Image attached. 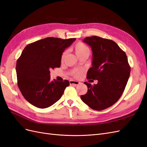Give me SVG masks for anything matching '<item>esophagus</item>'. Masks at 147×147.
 Returning a JSON list of instances; mask_svg holds the SVG:
<instances>
[{
    "mask_svg": "<svg viewBox=\"0 0 147 147\" xmlns=\"http://www.w3.org/2000/svg\"><path fill=\"white\" fill-rule=\"evenodd\" d=\"M69 83H70V85H75V86L78 85V84H80V82H79L74 81V80H70V81H69Z\"/></svg>",
    "mask_w": 147,
    "mask_h": 147,
    "instance_id": "1",
    "label": "esophagus"
}]
</instances>
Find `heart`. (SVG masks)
I'll use <instances>...</instances> for the list:
<instances>
[{
	"mask_svg": "<svg viewBox=\"0 0 147 147\" xmlns=\"http://www.w3.org/2000/svg\"><path fill=\"white\" fill-rule=\"evenodd\" d=\"M74 51L80 58L83 57H88V55H90V49L89 48L86 44H84L82 42H77V43L75 44L74 46ZM67 52L66 51H64L61 56V61H63L65 57L66 56ZM73 75L75 78H79L82 75V72L80 71H74L73 72Z\"/></svg>",
	"mask_w": 147,
	"mask_h": 147,
	"instance_id": "1",
	"label": "heart"
}]
</instances>
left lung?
I'll return each instance as SVG.
<instances>
[{
	"instance_id": "1",
	"label": "left lung",
	"mask_w": 147,
	"mask_h": 147,
	"mask_svg": "<svg viewBox=\"0 0 147 147\" xmlns=\"http://www.w3.org/2000/svg\"><path fill=\"white\" fill-rule=\"evenodd\" d=\"M83 42L92 51V67L86 78L90 81L97 80V83L91 85L84 82L88 91L80 97L90 108L100 111L113 105L121 96L129 78L131 67L125 52L112 40L91 36L84 38Z\"/></svg>"
}]
</instances>
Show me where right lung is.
Returning a JSON list of instances; mask_svg holds the SVG:
<instances>
[{"label": "right lung", "mask_w": 147, "mask_h": 147, "mask_svg": "<svg viewBox=\"0 0 147 147\" xmlns=\"http://www.w3.org/2000/svg\"><path fill=\"white\" fill-rule=\"evenodd\" d=\"M76 38L47 37L26 46L16 62L18 86L30 104L49 107L59 100L69 82L50 80V70L61 66V56Z\"/></svg>", "instance_id": "obj_1"}]
</instances>
